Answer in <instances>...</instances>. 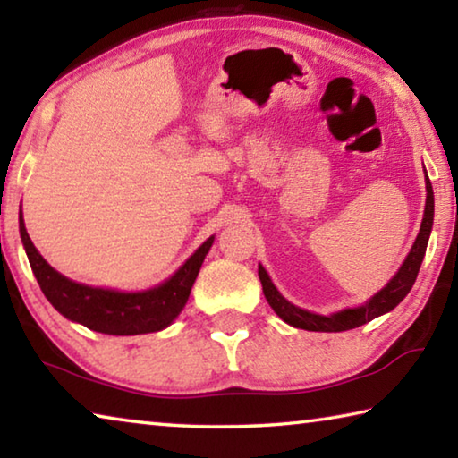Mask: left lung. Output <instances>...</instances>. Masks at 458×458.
<instances>
[{"label": "left lung", "mask_w": 458, "mask_h": 458, "mask_svg": "<svg viewBox=\"0 0 458 458\" xmlns=\"http://www.w3.org/2000/svg\"><path fill=\"white\" fill-rule=\"evenodd\" d=\"M432 220H434V193H432V183L426 175V206H424V218L420 224V232L414 240V246L410 248V254L404 260V265L390 283H387L382 291L376 293L366 305L353 307V309H344V311L333 313V315H317L311 311H305L297 305H293L286 301L281 293L276 291V286L270 281L268 273L265 267L259 265V276L262 283V291H265V297L268 305L275 309V313L281 317L284 323L293 325L297 329H307V331H325V333H337V331H347L355 329L360 325L368 323L376 317L392 311L402 299L406 297L412 289V284L418 276V270H420L422 259L426 254V244H428L430 230H432Z\"/></svg>", "instance_id": "left-lung-1"}]
</instances>
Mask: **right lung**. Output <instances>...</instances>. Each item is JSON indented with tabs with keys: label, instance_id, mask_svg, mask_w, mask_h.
Here are the masks:
<instances>
[{
	"label": "right lung",
	"instance_id": "add662e5",
	"mask_svg": "<svg viewBox=\"0 0 458 458\" xmlns=\"http://www.w3.org/2000/svg\"><path fill=\"white\" fill-rule=\"evenodd\" d=\"M20 236L36 281L52 307L66 319L106 335H139V333L161 331L172 325L188 303L201 262L214 242V236L208 238L165 283L149 291L121 293L74 283L54 270L30 240L21 212Z\"/></svg>",
	"mask_w": 458,
	"mask_h": 458
}]
</instances>
